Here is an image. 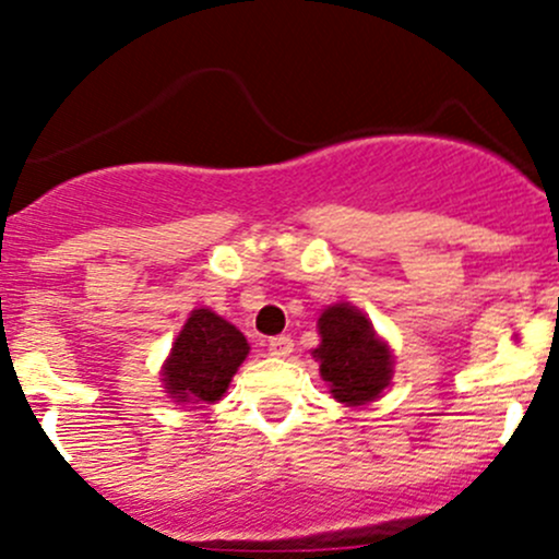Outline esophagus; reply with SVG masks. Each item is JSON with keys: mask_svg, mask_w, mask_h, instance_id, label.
I'll return each mask as SVG.
<instances>
[{"mask_svg": "<svg viewBox=\"0 0 559 559\" xmlns=\"http://www.w3.org/2000/svg\"><path fill=\"white\" fill-rule=\"evenodd\" d=\"M267 349H270V355H273V358H286V355H292L294 340H292V336H286V334L273 336V340L267 342Z\"/></svg>", "mask_w": 559, "mask_h": 559, "instance_id": "1", "label": "esophagus"}]
</instances>
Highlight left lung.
Here are the masks:
<instances>
[{"mask_svg": "<svg viewBox=\"0 0 559 559\" xmlns=\"http://www.w3.org/2000/svg\"><path fill=\"white\" fill-rule=\"evenodd\" d=\"M321 345L312 358L321 364L323 382L345 406L377 401L392 379V353L373 331L371 321L353 305H331L318 318Z\"/></svg>", "mask_w": 559, "mask_h": 559, "instance_id": "8db88e82", "label": "left lung"}]
</instances>
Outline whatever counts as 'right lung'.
<instances>
[{"instance_id":"obj_1","label":"right lung","mask_w":559,"mask_h":559,"mask_svg":"<svg viewBox=\"0 0 559 559\" xmlns=\"http://www.w3.org/2000/svg\"><path fill=\"white\" fill-rule=\"evenodd\" d=\"M249 355V342L210 308L190 312L164 364V390L177 403H214Z\"/></svg>"}]
</instances>
